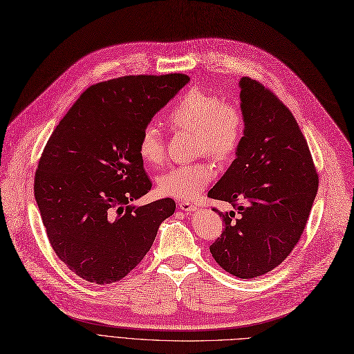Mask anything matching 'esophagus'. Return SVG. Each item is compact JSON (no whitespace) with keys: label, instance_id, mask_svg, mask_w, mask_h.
Instances as JSON below:
<instances>
[{"label":"esophagus","instance_id":"34e87169","mask_svg":"<svg viewBox=\"0 0 354 354\" xmlns=\"http://www.w3.org/2000/svg\"><path fill=\"white\" fill-rule=\"evenodd\" d=\"M178 205H179V208H180L182 212H188V213H191V212H195V210H197V205L192 204V203H188V201H180Z\"/></svg>","mask_w":354,"mask_h":354}]
</instances>
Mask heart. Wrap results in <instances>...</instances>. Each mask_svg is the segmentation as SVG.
<instances>
[{
	"label": "heart",
	"instance_id": "obj_1",
	"mask_svg": "<svg viewBox=\"0 0 354 354\" xmlns=\"http://www.w3.org/2000/svg\"><path fill=\"white\" fill-rule=\"evenodd\" d=\"M167 124L195 134V149L226 162L238 151L245 129L242 111L233 103H223L214 95L192 90L182 96L167 113ZM140 159L147 166L160 165L165 159L159 129L149 125L138 140ZM216 167L210 162H195L169 169L157 178V188L178 200H192L213 180Z\"/></svg>",
	"mask_w": 354,
	"mask_h": 354
}]
</instances>
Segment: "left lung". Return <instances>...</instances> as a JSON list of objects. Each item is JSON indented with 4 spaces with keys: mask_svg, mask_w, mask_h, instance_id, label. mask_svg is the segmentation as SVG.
<instances>
[{
    "mask_svg": "<svg viewBox=\"0 0 354 354\" xmlns=\"http://www.w3.org/2000/svg\"><path fill=\"white\" fill-rule=\"evenodd\" d=\"M245 129L236 157L208 191L236 204L210 246L216 263L239 279H255L280 266L302 236L318 191V175L295 116L263 84L242 77ZM217 212V210H214Z\"/></svg>",
    "mask_w": 354,
    "mask_h": 354,
    "instance_id": "1",
    "label": "left lung"
}]
</instances>
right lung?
<instances>
[{
	"instance_id": "1",
	"label": "right lung",
	"mask_w": 354,
	"mask_h": 354,
	"mask_svg": "<svg viewBox=\"0 0 354 354\" xmlns=\"http://www.w3.org/2000/svg\"><path fill=\"white\" fill-rule=\"evenodd\" d=\"M188 82L185 74H166L97 83L49 137L35 198L55 254L86 281L124 279L175 213L172 198L131 203L151 188L138 154L142 129Z\"/></svg>"
}]
</instances>
